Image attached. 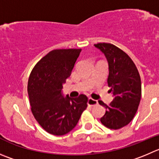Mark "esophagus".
Masks as SVG:
<instances>
[{
    "mask_svg": "<svg viewBox=\"0 0 159 159\" xmlns=\"http://www.w3.org/2000/svg\"><path fill=\"white\" fill-rule=\"evenodd\" d=\"M87 104H88L89 106H94V105H98V101L96 100H93L92 98H89L88 101H87Z\"/></svg>",
    "mask_w": 159,
    "mask_h": 159,
    "instance_id": "esophagus-1",
    "label": "esophagus"
}]
</instances>
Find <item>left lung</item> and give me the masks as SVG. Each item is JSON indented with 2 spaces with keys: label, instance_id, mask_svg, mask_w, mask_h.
<instances>
[{
  "label": "left lung",
  "instance_id": "8db88e82",
  "mask_svg": "<svg viewBox=\"0 0 159 159\" xmlns=\"http://www.w3.org/2000/svg\"><path fill=\"white\" fill-rule=\"evenodd\" d=\"M105 54L108 63V85L113 101L109 105L99 101L106 108L101 123L109 129H119L132 121L141 98V81L135 64L127 54L111 43L94 44Z\"/></svg>",
  "mask_w": 159,
  "mask_h": 159
}]
</instances>
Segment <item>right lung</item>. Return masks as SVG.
I'll return each instance as SVG.
<instances>
[{
    "instance_id": "1",
    "label": "right lung",
    "mask_w": 159,
    "mask_h": 159,
    "mask_svg": "<svg viewBox=\"0 0 159 159\" xmlns=\"http://www.w3.org/2000/svg\"><path fill=\"white\" fill-rule=\"evenodd\" d=\"M81 49L53 50L34 66L28 81L33 116L44 130L56 136L70 132L87 107V97L62 94L63 84L71 75Z\"/></svg>"
}]
</instances>
